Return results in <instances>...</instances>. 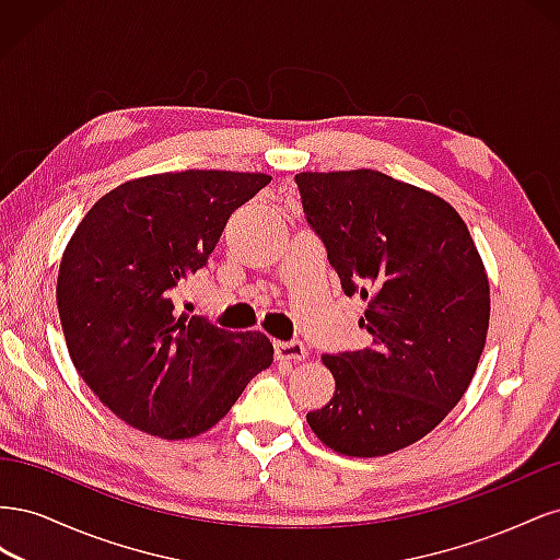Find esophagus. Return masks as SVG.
I'll use <instances>...</instances> for the list:
<instances>
[{
	"label": "esophagus",
	"instance_id": "1",
	"mask_svg": "<svg viewBox=\"0 0 560 560\" xmlns=\"http://www.w3.org/2000/svg\"><path fill=\"white\" fill-rule=\"evenodd\" d=\"M306 346H303L301 341H280L276 343V358L280 362H301L306 360Z\"/></svg>",
	"mask_w": 560,
	"mask_h": 560
}]
</instances>
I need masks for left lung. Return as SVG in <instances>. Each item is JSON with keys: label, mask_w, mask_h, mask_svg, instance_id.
<instances>
[{"label": "left lung", "mask_w": 560, "mask_h": 560, "mask_svg": "<svg viewBox=\"0 0 560 560\" xmlns=\"http://www.w3.org/2000/svg\"><path fill=\"white\" fill-rule=\"evenodd\" d=\"M308 224L371 346L322 354L336 381L306 416L331 451L378 457L416 444L463 399L486 346L490 287L463 217L378 171L299 173Z\"/></svg>", "instance_id": "left-lung-1"}]
</instances>
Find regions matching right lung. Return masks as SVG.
<instances>
[{"label":"right lung","mask_w":560,"mask_h":560,"mask_svg":"<svg viewBox=\"0 0 560 560\" xmlns=\"http://www.w3.org/2000/svg\"><path fill=\"white\" fill-rule=\"evenodd\" d=\"M264 173L184 171L130 179L81 219L60 261L58 313L79 376L135 430L191 439L222 420L273 362L261 331L175 315L182 278L208 264Z\"/></svg>","instance_id":"right-lung-1"}]
</instances>
